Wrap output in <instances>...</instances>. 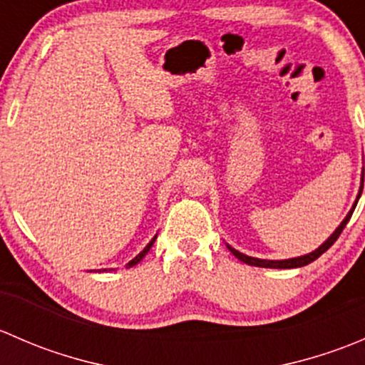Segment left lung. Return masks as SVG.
Masks as SVG:
<instances>
[{"instance_id": "1", "label": "left lung", "mask_w": 365, "mask_h": 365, "mask_svg": "<svg viewBox=\"0 0 365 365\" xmlns=\"http://www.w3.org/2000/svg\"><path fill=\"white\" fill-rule=\"evenodd\" d=\"M360 189H364V185L360 187ZM360 194H362V190H360ZM360 194H359V197H360ZM355 206H356V201H355V205H353V208L349 210L348 215H346V219L341 222V226L337 227L336 231H334L332 237H330L329 240H327L325 244L322 245V247H318L314 252L307 254V256L293 257V259H284V261H270V259H257V257L245 256V254L235 251L233 247H230V251L233 252L235 256H237L240 261H244V263H247V264H254V267H263V268H297V267H305V264H309V263H312V261H314V259H318V257L322 256L323 252L329 251V249L332 247L334 242H336L337 238H339V235L342 233V230H344L346 224H348V220H349V217H351V213H353V210H355Z\"/></svg>"}]
</instances>
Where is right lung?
Listing matches in <instances>:
<instances>
[{
	"label": "right lung",
	"instance_id": "obj_1",
	"mask_svg": "<svg viewBox=\"0 0 365 365\" xmlns=\"http://www.w3.org/2000/svg\"><path fill=\"white\" fill-rule=\"evenodd\" d=\"M157 238V237H155ZM155 238H153V240L152 242H150V244L148 245H146V247L145 249H143V252H139L138 254V256H135L134 257V259H132V261H128V267H134V264H138L139 263V261H141L143 259V257H145L146 256V252H148L150 251V247H152V245H153V242H155Z\"/></svg>",
	"mask_w": 365,
	"mask_h": 365
}]
</instances>
